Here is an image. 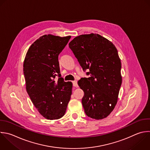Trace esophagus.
I'll use <instances>...</instances> for the list:
<instances>
[{"label":"esophagus","mask_w":150,"mask_h":150,"mask_svg":"<svg viewBox=\"0 0 150 150\" xmlns=\"http://www.w3.org/2000/svg\"><path fill=\"white\" fill-rule=\"evenodd\" d=\"M73 86H74V87H78V84H77V81H73Z\"/></svg>","instance_id":"34e87169"}]
</instances>
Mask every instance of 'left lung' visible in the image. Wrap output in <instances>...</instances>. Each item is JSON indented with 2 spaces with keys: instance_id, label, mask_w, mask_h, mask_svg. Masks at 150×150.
I'll use <instances>...</instances> for the list:
<instances>
[{
  "instance_id": "1",
  "label": "left lung",
  "mask_w": 150,
  "mask_h": 150,
  "mask_svg": "<svg viewBox=\"0 0 150 150\" xmlns=\"http://www.w3.org/2000/svg\"><path fill=\"white\" fill-rule=\"evenodd\" d=\"M84 70L91 77L78 84L84 93L82 104L86 115L96 120L106 118L117 103L122 83L121 63L114 44L98 34L82 35L69 44Z\"/></svg>"
}]
</instances>
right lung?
Instances as JSON below:
<instances>
[{
    "label": "right lung",
    "mask_w": 150,
    "mask_h": 150,
    "mask_svg": "<svg viewBox=\"0 0 150 150\" xmlns=\"http://www.w3.org/2000/svg\"><path fill=\"white\" fill-rule=\"evenodd\" d=\"M70 38L50 34L40 37L29 48L23 62L26 91L39 113L48 120L62 118L70 100L73 84L61 77L58 61ZM57 74L59 78L55 81Z\"/></svg>",
    "instance_id": "right-lung-1"
}]
</instances>
